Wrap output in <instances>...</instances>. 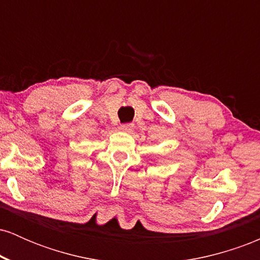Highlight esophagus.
<instances>
[{"label": "esophagus", "mask_w": 260, "mask_h": 260, "mask_svg": "<svg viewBox=\"0 0 260 260\" xmlns=\"http://www.w3.org/2000/svg\"><path fill=\"white\" fill-rule=\"evenodd\" d=\"M134 128V124L133 123H124L121 126V129L123 131V132H131Z\"/></svg>", "instance_id": "34e87169"}]
</instances>
